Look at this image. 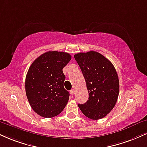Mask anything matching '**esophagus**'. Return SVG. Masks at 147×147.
<instances>
[{
  "label": "esophagus",
  "instance_id": "obj_1",
  "mask_svg": "<svg viewBox=\"0 0 147 147\" xmlns=\"http://www.w3.org/2000/svg\"><path fill=\"white\" fill-rule=\"evenodd\" d=\"M75 89H72L71 90H70V94H71L72 95H74V94H75Z\"/></svg>",
  "mask_w": 147,
  "mask_h": 147
}]
</instances>
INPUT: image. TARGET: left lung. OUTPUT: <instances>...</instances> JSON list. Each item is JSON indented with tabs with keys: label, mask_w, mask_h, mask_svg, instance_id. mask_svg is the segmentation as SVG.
<instances>
[{
	"label": "left lung",
	"mask_w": 147,
	"mask_h": 147,
	"mask_svg": "<svg viewBox=\"0 0 147 147\" xmlns=\"http://www.w3.org/2000/svg\"><path fill=\"white\" fill-rule=\"evenodd\" d=\"M75 59L80 67L89 93L88 101L78 104L85 116L98 120L114 108L119 94V80L114 65L96 51L79 53Z\"/></svg>",
	"instance_id": "obj_1"
}]
</instances>
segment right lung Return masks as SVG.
I'll return each instance as SVG.
<instances>
[{
  "label": "right lung",
  "instance_id": "obj_1",
  "mask_svg": "<svg viewBox=\"0 0 147 147\" xmlns=\"http://www.w3.org/2000/svg\"><path fill=\"white\" fill-rule=\"evenodd\" d=\"M71 59L69 53H45L32 63L25 79L26 95L33 111L44 118L60 114L68 102L70 94L63 87L62 69Z\"/></svg>",
  "mask_w": 147,
  "mask_h": 147
}]
</instances>
